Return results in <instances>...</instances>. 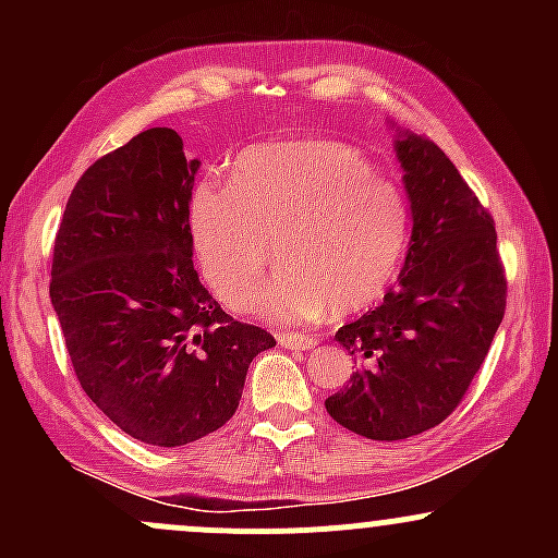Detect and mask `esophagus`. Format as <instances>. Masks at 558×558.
<instances>
[{"label":"esophagus","mask_w":558,"mask_h":558,"mask_svg":"<svg viewBox=\"0 0 558 558\" xmlns=\"http://www.w3.org/2000/svg\"><path fill=\"white\" fill-rule=\"evenodd\" d=\"M278 343L283 345V349H291V351H310L312 345H317V338L306 336V332L283 330V332H278Z\"/></svg>","instance_id":"obj_1"}]
</instances>
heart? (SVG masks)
I'll return each mask as SVG.
<instances>
[{
	"mask_svg": "<svg viewBox=\"0 0 558 558\" xmlns=\"http://www.w3.org/2000/svg\"><path fill=\"white\" fill-rule=\"evenodd\" d=\"M412 230L403 191L341 141H283L241 151L228 189L198 183L189 235L215 293L275 323L349 315L399 272ZM274 243L279 270L263 291ZM260 293L257 294L256 291Z\"/></svg>",
	"mask_w": 558,
	"mask_h": 558,
	"instance_id": "heart-1",
	"label": "heart"
}]
</instances>
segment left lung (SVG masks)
Listing matches in <instances>:
<instances>
[{
	"mask_svg": "<svg viewBox=\"0 0 558 558\" xmlns=\"http://www.w3.org/2000/svg\"><path fill=\"white\" fill-rule=\"evenodd\" d=\"M412 202L399 286L336 332L356 373L325 409L345 430L401 440L462 403L506 310L496 222L446 151L427 136L396 144Z\"/></svg>",
	"mask_w": 558,
	"mask_h": 558,
	"instance_id": "obj_1",
	"label": "left lung"
}]
</instances>
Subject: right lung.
Returning a JSON list of instances; mask_svg holds the SVG:
<instances>
[{
	"label": "right lung",
	"instance_id": "obj_1",
	"mask_svg": "<svg viewBox=\"0 0 558 558\" xmlns=\"http://www.w3.org/2000/svg\"><path fill=\"white\" fill-rule=\"evenodd\" d=\"M196 170L172 128L96 159L65 204L49 280L81 388L120 430L165 448L226 425L248 364L275 345L198 280L189 235Z\"/></svg>",
	"mask_w": 558,
	"mask_h": 558
}]
</instances>
